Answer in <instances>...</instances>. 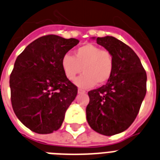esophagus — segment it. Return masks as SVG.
I'll list each match as a JSON object with an SVG mask.
<instances>
[{
  "instance_id": "obj_1",
  "label": "esophagus",
  "mask_w": 160,
  "mask_h": 160,
  "mask_svg": "<svg viewBox=\"0 0 160 160\" xmlns=\"http://www.w3.org/2000/svg\"><path fill=\"white\" fill-rule=\"evenodd\" d=\"M85 93V91H84V90H83V89H78V93L81 94V93Z\"/></svg>"
}]
</instances>
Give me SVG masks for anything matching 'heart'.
Returning a JSON list of instances; mask_svg holds the SVG:
<instances>
[{"instance_id": "b5f03b06", "label": "heart", "mask_w": 160, "mask_h": 160, "mask_svg": "<svg viewBox=\"0 0 160 160\" xmlns=\"http://www.w3.org/2000/svg\"><path fill=\"white\" fill-rule=\"evenodd\" d=\"M61 66L66 77L73 80L83 71L84 74L75 80V84L82 89H89L97 83L103 84L111 77L113 71L112 56L107 50L94 44L87 43L76 49L73 57L63 56Z\"/></svg>"}]
</instances>
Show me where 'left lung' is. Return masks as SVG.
Listing matches in <instances>:
<instances>
[{
    "label": "left lung",
    "mask_w": 160,
    "mask_h": 160,
    "mask_svg": "<svg viewBox=\"0 0 160 160\" xmlns=\"http://www.w3.org/2000/svg\"><path fill=\"white\" fill-rule=\"evenodd\" d=\"M96 42L111 53L114 67L107 84L88 93L86 118L93 131L110 136L126 131L135 121L146 93L147 76L127 44L112 36L97 38Z\"/></svg>",
    "instance_id": "8db88e82"
}]
</instances>
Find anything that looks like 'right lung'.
<instances>
[{"instance_id": "obj_1", "label": "right lung", "mask_w": 160, "mask_h": 160, "mask_svg": "<svg viewBox=\"0 0 160 160\" xmlns=\"http://www.w3.org/2000/svg\"><path fill=\"white\" fill-rule=\"evenodd\" d=\"M79 42L42 36L16 58L10 77L11 103L18 119L32 132L49 134L62 126L78 89L64 75L61 62Z\"/></svg>"}]
</instances>
